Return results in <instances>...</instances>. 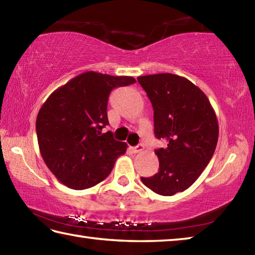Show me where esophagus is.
Wrapping results in <instances>:
<instances>
[{
  "instance_id": "esophagus-1",
  "label": "esophagus",
  "mask_w": 255,
  "mask_h": 255,
  "mask_svg": "<svg viewBox=\"0 0 255 255\" xmlns=\"http://www.w3.org/2000/svg\"><path fill=\"white\" fill-rule=\"evenodd\" d=\"M143 149H144V146L141 145V144H139V145L135 146V147H131L132 153H135V154H137V153H140L141 150H143Z\"/></svg>"
}]
</instances>
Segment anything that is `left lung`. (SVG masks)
Returning a JSON list of instances; mask_svg holds the SVG:
<instances>
[{"instance_id": "obj_1", "label": "left lung", "mask_w": 255, "mask_h": 255, "mask_svg": "<svg viewBox=\"0 0 255 255\" xmlns=\"http://www.w3.org/2000/svg\"><path fill=\"white\" fill-rule=\"evenodd\" d=\"M154 110V132L165 139L155 150L158 173L141 178L161 196H173L195 183L208 165L218 141V120L206 94L185 77L161 73L137 77Z\"/></svg>"}]
</instances>
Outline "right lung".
<instances>
[{
	"label": "right lung",
	"instance_id": "add662e5",
	"mask_svg": "<svg viewBox=\"0 0 255 255\" xmlns=\"http://www.w3.org/2000/svg\"><path fill=\"white\" fill-rule=\"evenodd\" d=\"M131 76L89 71L73 77L50 94L38 112L36 130L47 167L66 187L91 188L105 180L127 144L115 140L109 125L108 99L112 89L133 84Z\"/></svg>",
	"mask_w": 255,
	"mask_h": 255
}]
</instances>
